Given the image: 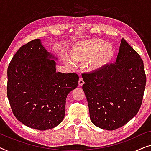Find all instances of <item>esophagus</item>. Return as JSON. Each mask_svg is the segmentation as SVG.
<instances>
[{"mask_svg": "<svg viewBox=\"0 0 151 151\" xmlns=\"http://www.w3.org/2000/svg\"><path fill=\"white\" fill-rule=\"evenodd\" d=\"M84 83L83 79H82V78H79V81H78V85L80 86H82L83 85V84Z\"/></svg>", "mask_w": 151, "mask_h": 151, "instance_id": "obj_1", "label": "esophagus"}]
</instances>
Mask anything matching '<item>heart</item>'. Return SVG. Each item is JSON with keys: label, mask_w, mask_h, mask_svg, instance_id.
<instances>
[{"label": "heart", "mask_w": 151, "mask_h": 151, "mask_svg": "<svg viewBox=\"0 0 151 151\" xmlns=\"http://www.w3.org/2000/svg\"><path fill=\"white\" fill-rule=\"evenodd\" d=\"M115 55V49L110 42L99 39L82 41L76 44L70 52V60L65 59L68 65L87 63V69L91 72L100 71L110 65Z\"/></svg>", "instance_id": "obj_1"}]
</instances>
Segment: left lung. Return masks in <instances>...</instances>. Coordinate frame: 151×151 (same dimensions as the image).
<instances>
[{
  "label": "left lung",
  "instance_id": "8db88e82",
  "mask_svg": "<svg viewBox=\"0 0 151 151\" xmlns=\"http://www.w3.org/2000/svg\"><path fill=\"white\" fill-rule=\"evenodd\" d=\"M82 76V89L95 126L113 131L129 122L139 111L146 82L144 63L124 38L114 63Z\"/></svg>",
  "mask_w": 151,
  "mask_h": 151
}]
</instances>
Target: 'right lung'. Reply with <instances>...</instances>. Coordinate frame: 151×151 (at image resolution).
I'll return each instance as SVG.
<instances>
[{"instance_id": "obj_1", "label": "right lung", "mask_w": 151, "mask_h": 151, "mask_svg": "<svg viewBox=\"0 0 151 151\" xmlns=\"http://www.w3.org/2000/svg\"><path fill=\"white\" fill-rule=\"evenodd\" d=\"M57 57L40 39L24 45L7 69V94L16 119L27 127L45 131L63 120L66 98L78 84V74L56 72Z\"/></svg>"}]
</instances>
